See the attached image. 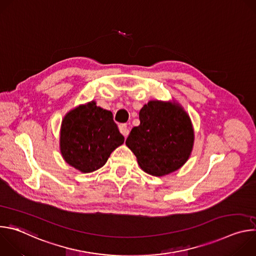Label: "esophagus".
I'll return each mask as SVG.
<instances>
[{
  "mask_svg": "<svg viewBox=\"0 0 256 256\" xmlns=\"http://www.w3.org/2000/svg\"><path fill=\"white\" fill-rule=\"evenodd\" d=\"M118 128H120V132H122L124 136H128V134H130V128H128V124H122L118 126Z\"/></svg>",
  "mask_w": 256,
  "mask_h": 256,
  "instance_id": "esophagus-1",
  "label": "esophagus"
}]
</instances>
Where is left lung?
Returning a JSON list of instances; mask_svg holds the SVG:
<instances>
[{"instance_id": "8db88e82", "label": "left lung", "mask_w": 256, "mask_h": 256, "mask_svg": "<svg viewBox=\"0 0 256 256\" xmlns=\"http://www.w3.org/2000/svg\"><path fill=\"white\" fill-rule=\"evenodd\" d=\"M140 126L132 128L126 144L140 167L155 176L176 171L188 160L194 132L188 114L179 104L149 101L140 110Z\"/></svg>"}]
</instances>
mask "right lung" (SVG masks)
<instances>
[{"instance_id": "add662e5", "label": "right lung", "mask_w": 256, "mask_h": 256, "mask_svg": "<svg viewBox=\"0 0 256 256\" xmlns=\"http://www.w3.org/2000/svg\"><path fill=\"white\" fill-rule=\"evenodd\" d=\"M124 142L112 114L94 101L72 109L64 118L60 147L64 160L83 173L101 168Z\"/></svg>"}]
</instances>
